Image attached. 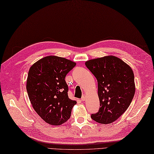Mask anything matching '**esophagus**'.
I'll list each match as a JSON object with an SVG mask.
<instances>
[{
    "instance_id": "1",
    "label": "esophagus",
    "mask_w": 154,
    "mask_h": 154,
    "mask_svg": "<svg viewBox=\"0 0 154 154\" xmlns=\"http://www.w3.org/2000/svg\"><path fill=\"white\" fill-rule=\"evenodd\" d=\"M85 98H86L85 94H84V95H83V96L82 97V98H81V100H82V101H84V100H85Z\"/></svg>"
}]
</instances>
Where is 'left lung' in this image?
Returning a JSON list of instances; mask_svg holds the SVG:
<instances>
[{
  "instance_id": "1",
  "label": "left lung",
  "mask_w": 154,
  "mask_h": 154,
  "mask_svg": "<svg viewBox=\"0 0 154 154\" xmlns=\"http://www.w3.org/2000/svg\"><path fill=\"white\" fill-rule=\"evenodd\" d=\"M87 68L96 77L100 109L91 118L100 124L117 120L130 106L134 97V74L130 66L115 56L89 60Z\"/></svg>"
}]
</instances>
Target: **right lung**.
Here are the masks:
<instances>
[{"label": "right lung", "mask_w": 154, "mask_h": 154, "mask_svg": "<svg viewBox=\"0 0 154 154\" xmlns=\"http://www.w3.org/2000/svg\"><path fill=\"white\" fill-rule=\"evenodd\" d=\"M76 66L63 57L50 56L42 58L29 70L26 90L33 108L43 120L54 126L69 119L76 102L69 98L65 78Z\"/></svg>", "instance_id": "right-lung-1"}]
</instances>
